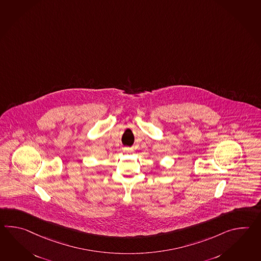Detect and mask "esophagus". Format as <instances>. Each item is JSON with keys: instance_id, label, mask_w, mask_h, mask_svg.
I'll list each match as a JSON object with an SVG mask.
<instances>
[{"instance_id": "obj_1", "label": "esophagus", "mask_w": 261, "mask_h": 261, "mask_svg": "<svg viewBox=\"0 0 261 261\" xmlns=\"http://www.w3.org/2000/svg\"><path fill=\"white\" fill-rule=\"evenodd\" d=\"M123 151H125V152H132L134 151V149L132 147H124Z\"/></svg>"}]
</instances>
